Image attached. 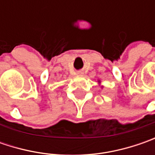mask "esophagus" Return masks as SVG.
<instances>
[{"label": "esophagus", "instance_id": "1", "mask_svg": "<svg viewBox=\"0 0 155 155\" xmlns=\"http://www.w3.org/2000/svg\"><path fill=\"white\" fill-rule=\"evenodd\" d=\"M78 74L82 75V74H83V71H78Z\"/></svg>", "mask_w": 155, "mask_h": 155}]
</instances>
